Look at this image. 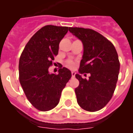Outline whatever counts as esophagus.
I'll return each mask as SVG.
<instances>
[{
	"mask_svg": "<svg viewBox=\"0 0 133 133\" xmlns=\"http://www.w3.org/2000/svg\"><path fill=\"white\" fill-rule=\"evenodd\" d=\"M75 75H76V72H74V71H72V77H75Z\"/></svg>",
	"mask_w": 133,
	"mask_h": 133,
	"instance_id": "esophagus-1",
	"label": "esophagus"
}]
</instances>
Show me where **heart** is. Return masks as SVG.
Instances as JSON below:
<instances>
[{
  "instance_id": "b5f03b06",
  "label": "heart",
  "mask_w": 133,
  "mask_h": 133,
  "mask_svg": "<svg viewBox=\"0 0 133 133\" xmlns=\"http://www.w3.org/2000/svg\"><path fill=\"white\" fill-rule=\"evenodd\" d=\"M68 66L70 67V68H73V66H74V63H73L72 62H69L68 63Z\"/></svg>"
}]
</instances>
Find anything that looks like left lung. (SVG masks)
<instances>
[{
    "mask_svg": "<svg viewBox=\"0 0 133 133\" xmlns=\"http://www.w3.org/2000/svg\"><path fill=\"white\" fill-rule=\"evenodd\" d=\"M69 31L83 43L79 73L91 74L88 79L75 75L79 81L75 88L77 103L85 110L97 111L109 102L115 90L120 68L117 52L110 41L95 30L70 28Z\"/></svg>",
    "mask_w": 133,
    "mask_h": 133,
    "instance_id": "obj_1",
    "label": "left lung"
}]
</instances>
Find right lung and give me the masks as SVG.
Instances as JSON below:
<instances>
[{
  "mask_svg": "<svg viewBox=\"0 0 133 133\" xmlns=\"http://www.w3.org/2000/svg\"><path fill=\"white\" fill-rule=\"evenodd\" d=\"M68 30V27L44 26L30 38L20 57L21 85L30 103L41 111L58 105L63 89L72 77L65 67L58 70V75L48 70Z\"/></svg>",
  "mask_w": 133,
  "mask_h": 133,
  "instance_id": "right-lung-1",
  "label": "right lung"
}]
</instances>
